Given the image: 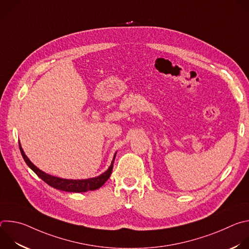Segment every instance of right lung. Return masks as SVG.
<instances>
[{
    "label": "right lung",
    "instance_id": "obj_1",
    "mask_svg": "<svg viewBox=\"0 0 249 249\" xmlns=\"http://www.w3.org/2000/svg\"><path fill=\"white\" fill-rule=\"evenodd\" d=\"M19 150L21 153V156L24 160V161L26 162V164L36 173V175L40 178L46 182L48 185H50L53 188H56L58 190L61 191H67V192H87L89 190H95L98 189L99 187H101L107 179L110 177V174L112 172V168H113V163H114V160H115V156L114 159L111 162V165L109 166V168L106 170L104 173L100 174L97 177H94V178H89V179H84V180H73V179H63V178H59V177H55L52 176L50 174H47L43 171H41L39 168H37L29 160L28 158L25 156V154L23 153L20 145H19Z\"/></svg>",
    "mask_w": 249,
    "mask_h": 249
}]
</instances>
